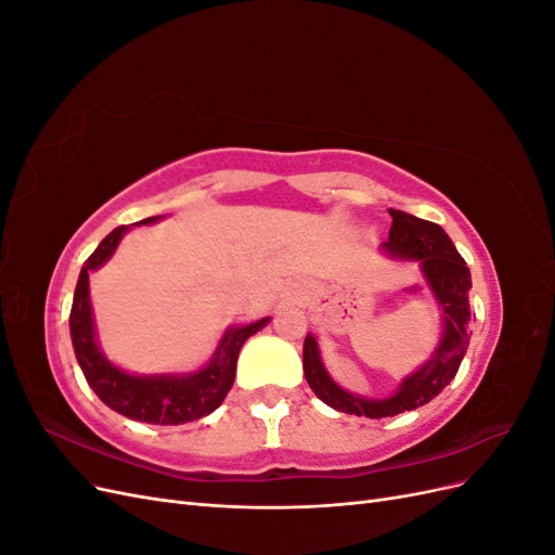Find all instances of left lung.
Here are the masks:
<instances>
[{
	"mask_svg": "<svg viewBox=\"0 0 555 555\" xmlns=\"http://www.w3.org/2000/svg\"><path fill=\"white\" fill-rule=\"evenodd\" d=\"M389 215L393 217V222L389 241L382 245L384 251H389L396 259L418 261L426 282L430 284L444 312V331L438 349L433 351L426 365L400 382V389L391 398L367 400L340 389L331 379L322 357H319L314 335H306L304 343V373L314 396L333 410L367 418H384L426 405L456 377L469 343L467 292L473 289V278H469L465 259L459 255V249L453 247L440 224L418 220L410 212L393 208H389Z\"/></svg>",
	"mask_w": 555,
	"mask_h": 555,
	"instance_id": "obj_1",
	"label": "left lung"
}]
</instances>
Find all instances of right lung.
Here are the masks:
<instances>
[{"mask_svg": "<svg viewBox=\"0 0 555 555\" xmlns=\"http://www.w3.org/2000/svg\"><path fill=\"white\" fill-rule=\"evenodd\" d=\"M159 217H147L143 222H155ZM129 227H117L99 243V247L82 263L78 284L74 292V306L69 314L72 343L82 375H86L92 391L102 402L117 414L157 426H178L194 422L210 414L222 405L229 389L236 377V361L243 343L261 331L271 317H263L255 324L229 328L217 347L208 365L190 375H131L113 365L96 345L94 319L90 306V271L104 266L115 251L117 243L125 236Z\"/></svg>", "mask_w": 555, "mask_h": 555, "instance_id": "obj_1", "label": "right lung"}]
</instances>
